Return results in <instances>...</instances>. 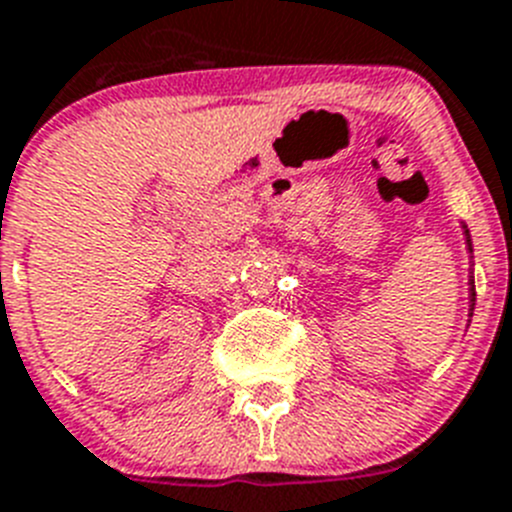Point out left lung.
Here are the masks:
<instances>
[{
    "mask_svg": "<svg viewBox=\"0 0 512 512\" xmlns=\"http://www.w3.org/2000/svg\"><path fill=\"white\" fill-rule=\"evenodd\" d=\"M464 234H466V244H469V252H471V239H469V229H466V226H464ZM474 296H477V293H474V281H471V304H474ZM471 309H474V306H471Z\"/></svg>",
    "mask_w": 512,
    "mask_h": 512,
    "instance_id": "obj_1",
    "label": "left lung"
}]
</instances>
